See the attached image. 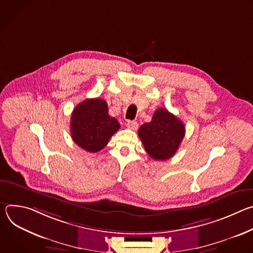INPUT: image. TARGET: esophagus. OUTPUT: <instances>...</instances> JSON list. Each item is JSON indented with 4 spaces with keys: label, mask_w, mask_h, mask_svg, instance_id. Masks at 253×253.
Masks as SVG:
<instances>
[{
    "label": "esophagus",
    "mask_w": 253,
    "mask_h": 253,
    "mask_svg": "<svg viewBox=\"0 0 253 253\" xmlns=\"http://www.w3.org/2000/svg\"><path fill=\"white\" fill-rule=\"evenodd\" d=\"M126 125H127L128 128H130L132 130H136L138 128V126H139V124L136 121H128Z\"/></svg>",
    "instance_id": "1"
}]
</instances>
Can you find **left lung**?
I'll use <instances>...</instances> for the list:
<instances>
[{"instance_id": "left-lung-1", "label": "left lung", "mask_w": 253, "mask_h": 253, "mask_svg": "<svg viewBox=\"0 0 253 253\" xmlns=\"http://www.w3.org/2000/svg\"><path fill=\"white\" fill-rule=\"evenodd\" d=\"M139 138L148 155L154 160H167L179 148L185 135V126L167 109H157L151 122L138 130Z\"/></svg>"}]
</instances>
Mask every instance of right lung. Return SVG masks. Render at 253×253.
<instances>
[{"label":"right lung","mask_w":253,"mask_h":253,"mask_svg":"<svg viewBox=\"0 0 253 253\" xmlns=\"http://www.w3.org/2000/svg\"><path fill=\"white\" fill-rule=\"evenodd\" d=\"M72 139L82 149L96 153L102 150L110 138L119 130L120 124L108 114V105L105 100L86 99L78 104L72 112Z\"/></svg>","instance_id":"1"}]
</instances>
